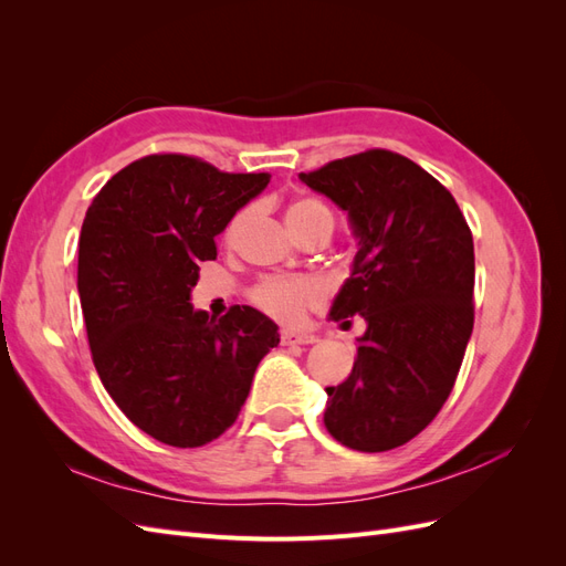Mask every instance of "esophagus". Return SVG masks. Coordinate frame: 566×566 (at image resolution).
Returning <instances> with one entry per match:
<instances>
[{
  "instance_id": "34e87169",
  "label": "esophagus",
  "mask_w": 566,
  "mask_h": 566,
  "mask_svg": "<svg viewBox=\"0 0 566 566\" xmlns=\"http://www.w3.org/2000/svg\"><path fill=\"white\" fill-rule=\"evenodd\" d=\"M316 335L312 333H295V331H283L281 333V345L293 347V345H314Z\"/></svg>"
}]
</instances>
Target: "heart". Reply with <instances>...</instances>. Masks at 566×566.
Returning <instances> with one entry per match:
<instances>
[{
  "label": "heart",
  "mask_w": 566,
  "mask_h": 566,
  "mask_svg": "<svg viewBox=\"0 0 566 566\" xmlns=\"http://www.w3.org/2000/svg\"><path fill=\"white\" fill-rule=\"evenodd\" d=\"M252 217V208H243L235 212L233 219L224 229V241H235V235L241 233L245 221ZM314 221H331L333 212L325 202L316 198H300L287 208V224L293 227L295 233H300L304 227L314 224ZM250 302L256 310L271 316L279 323L295 325L325 300V285L314 276H269L260 283H254L248 293Z\"/></svg>",
  "instance_id": "1"
}]
</instances>
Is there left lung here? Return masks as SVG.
<instances>
[{
    "mask_svg": "<svg viewBox=\"0 0 566 566\" xmlns=\"http://www.w3.org/2000/svg\"><path fill=\"white\" fill-rule=\"evenodd\" d=\"M300 179L349 214L358 252L331 318L364 316L349 378L325 387V430L380 453L430 424L474 325V243L455 198L420 165L370 148Z\"/></svg>",
    "mask_w": 566,
    "mask_h": 566,
    "instance_id": "1",
    "label": "left lung"
}]
</instances>
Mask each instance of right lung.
<instances>
[{"label":"right lung","instance_id":"add662e5","mask_svg":"<svg viewBox=\"0 0 566 566\" xmlns=\"http://www.w3.org/2000/svg\"><path fill=\"white\" fill-rule=\"evenodd\" d=\"M269 179L156 153L111 177L84 217L77 290L96 373L117 408L167 447L224 434L281 342L252 306L214 321L188 302L198 264L217 256L214 235Z\"/></svg>","mask_w":566,"mask_h":566}]
</instances>
